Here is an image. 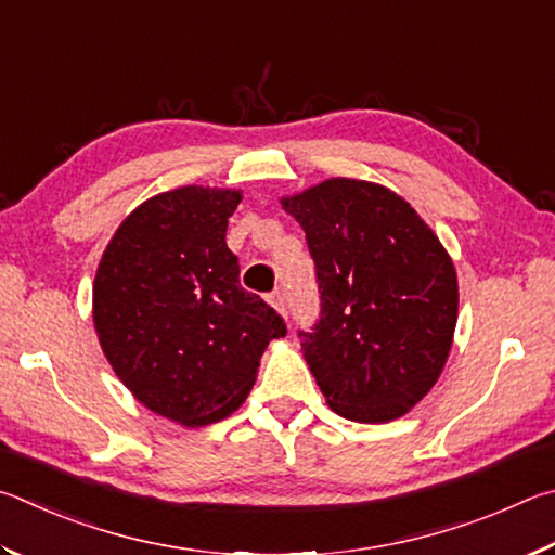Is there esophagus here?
<instances>
[{
    "label": "esophagus",
    "instance_id": "esophagus-1",
    "mask_svg": "<svg viewBox=\"0 0 555 555\" xmlns=\"http://www.w3.org/2000/svg\"><path fill=\"white\" fill-rule=\"evenodd\" d=\"M268 302L278 309L280 314H287V299H285V293L283 289H275V293L268 295Z\"/></svg>",
    "mask_w": 555,
    "mask_h": 555
}]
</instances>
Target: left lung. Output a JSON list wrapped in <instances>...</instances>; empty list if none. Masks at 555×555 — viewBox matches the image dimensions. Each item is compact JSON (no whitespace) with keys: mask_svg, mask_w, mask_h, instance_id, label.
Returning a JSON list of instances; mask_svg holds the SVG:
<instances>
[{"mask_svg":"<svg viewBox=\"0 0 555 555\" xmlns=\"http://www.w3.org/2000/svg\"><path fill=\"white\" fill-rule=\"evenodd\" d=\"M283 207L305 229L319 317L299 332L328 406L392 422L439 380L451 351L459 283L441 241L400 194L334 178Z\"/></svg>","mask_w":555,"mask_h":555,"instance_id":"8db88e82","label":"left lung"}]
</instances>
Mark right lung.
Returning <instances> with one entry per match:
<instances>
[{
    "instance_id": "obj_1",
    "label": "right lung",
    "mask_w": 555,
    "mask_h": 555,
    "mask_svg": "<svg viewBox=\"0 0 555 555\" xmlns=\"http://www.w3.org/2000/svg\"><path fill=\"white\" fill-rule=\"evenodd\" d=\"M241 192L190 188L143 202L116 229L94 278V328L114 373L151 412L219 422L246 400L260 356L287 334L243 289L227 227Z\"/></svg>"
}]
</instances>
